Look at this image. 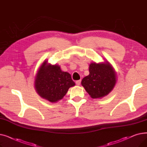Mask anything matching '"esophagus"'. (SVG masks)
<instances>
[{"label": "esophagus", "mask_w": 147, "mask_h": 147, "mask_svg": "<svg viewBox=\"0 0 147 147\" xmlns=\"http://www.w3.org/2000/svg\"><path fill=\"white\" fill-rule=\"evenodd\" d=\"M80 83H81V80H77V81L76 82V85H78V86L80 85Z\"/></svg>", "instance_id": "obj_1"}]
</instances>
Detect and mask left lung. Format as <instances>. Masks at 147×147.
<instances>
[{
    "label": "left lung",
    "instance_id": "1",
    "mask_svg": "<svg viewBox=\"0 0 147 147\" xmlns=\"http://www.w3.org/2000/svg\"><path fill=\"white\" fill-rule=\"evenodd\" d=\"M89 74L82 80V85L92 98H100L109 94L116 82L115 73L109 62L91 63Z\"/></svg>",
    "mask_w": 147,
    "mask_h": 147
}]
</instances>
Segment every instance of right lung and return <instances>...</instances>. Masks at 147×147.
<instances>
[{
	"instance_id": "add662e5",
	"label": "right lung",
	"mask_w": 147,
	"mask_h": 147,
	"mask_svg": "<svg viewBox=\"0 0 147 147\" xmlns=\"http://www.w3.org/2000/svg\"><path fill=\"white\" fill-rule=\"evenodd\" d=\"M35 81L38 94L51 102L61 99L68 89L75 85L70 74L62 71L58 65L48 64L47 61L40 67Z\"/></svg>"
}]
</instances>
